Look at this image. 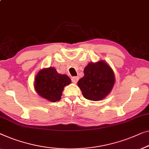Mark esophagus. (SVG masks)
<instances>
[{
    "mask_svg": "<svg viewBox=\"0 0 149 149\" xmlns=\"http://www.w3.org/2000/svg\"><path fill=\"white\" fill-rule=\"evenodd\" d=\"M71 80H72V83H77L79 81V77H72V79H71Z\"/></svg>",
    "mask_w": 149,
    "mask_h": 149,
    "instance_id": "34e87169",
    "label": "esophagus"
}]
</instances>
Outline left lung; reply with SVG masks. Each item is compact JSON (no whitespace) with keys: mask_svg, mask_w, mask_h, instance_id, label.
Listing matches in <instances>:
<instances>
[{"mask_svg":"<svg viewBox=\"0 0 149 149\" xmlns=\"http://www.w3.org/2000/svg\"><path fill=\"white\" fill-rule=\"evenodd\" d=\"M84 74L78 81V86L87 100L100 101L110 93L115 77L111 68L105 62H91L84 69Z\"/></svg>","mask_w":149,"mask_h":149,"instance_id":"8db88e82","label":"left lung"}]
</instances>
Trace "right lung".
I'll list each match as a JSON object with an SVG mask.
<instances>
[{
	"label": "right lung",
	"instance_id": "right-lung-1",
	"mask_svg": "<svg viewBox=\"0 0 149 149\" xmlns=\"http://www.w3.org/2000/svg\"><path fill=\"white\" fill-rule=\"evenodd\" d=\"M71 83L67 75L59 74L54 68H44L35 78V89L41 97L52 102L60 100L62 91Z\"/></svg>",
	"mask_w": 149,
	"mask_h": 149
}]
</instances>
